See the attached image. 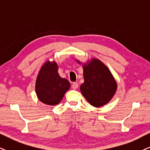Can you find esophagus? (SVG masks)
Here are the masks:
<instances>
[{"label": "esophagus", "instance_id": "34e87169", "mask_svg": "<svg viewBox=\"0 0 150 150\" xmlns=\"http://www.w3.org/2000/svg\"><path fill=\"white\" fill-rule=\"evenodd\" d=\"M78 87H79V84L77 83L76 82H74V83H72V84H71V88H73L74 90L77 89V88H78Z\"/></svg>", "mask_w": 150, "mask_h": 150}]
</instances>
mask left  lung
I'll return each mask as SVG.
<instances>
[{
	"instance_id": "obj_1",
	"label": "left lung",
	"mask_w": 150,
	"mask_h": 150,
	"mask_svg": "<svg viewBox=\"0 0 150 150\" xmlns=\"http://www.w3.org/2000/svg\"><path fill=\"white\" fill-rule=\"evenodd\" d=\"M79 64L80 61L77 60ZM84 83L81 85L82 95L92 106L106 104L115 94L117 83L108 68L98 59L92 58L83 64Z\"/></svg>"
}]
</instances>
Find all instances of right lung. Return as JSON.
<instances>
[{
	"label": "right lung",
	"instance_id": "obj_1",
	"mask_svg": "<svg viewBox=\"0 0 150 150\" xmlns=\"http://www.w3.org/2000/svg\"><path fill=\"white\" fill-rule=\"evenodd\" d=\"M58 64L47 61L40 69L35 83L39 100L51 106L58 104L70 88V83L59 75Z\"/></svg>",
	"mask_w": 150,
	"mask_h": 150
}]
</instances>
